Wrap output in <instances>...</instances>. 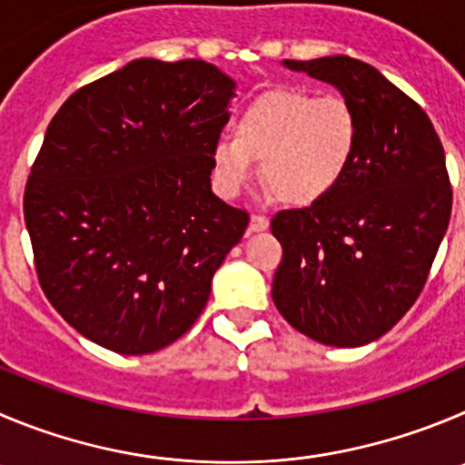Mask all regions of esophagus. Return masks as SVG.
<instances>
[{
    "instance_id": "34e87169",
    "label": "esophagus",
    "mask_w": 465,
    "mask_h": 465,
    "mask_svg": "<svg viewBox=\"0 0 465 465\" xmlns=\"http://www.w3.org/2000/svg\"><path fill=\"white\" fill-rule=\"evenodd\" d=\"M268 224H271V223H268L266 215H252V218H250V227H247V229H250L252 233L266 232Z\"/></svg>"
}]
</instances>
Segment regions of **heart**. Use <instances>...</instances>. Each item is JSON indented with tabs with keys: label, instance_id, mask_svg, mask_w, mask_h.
<instances>
[{
	"label": "heart",
	"instance_id": "b5f03b06",
	"mask_svg": "<svg viewBox=\"0 0 465 465\" xmlns=\"http://www.w3.org/2000/svg\"><path fill=\"white\" fill-rule=\"evenodd\" d=\"M233 140L213 146V183L236 197L259 160L263 183L286 206H314L331 197L353 167L360 121L335 94L272 89L247 103L233 119Z\"/></svg>",
	"mask_w": 465,
	"mask_h": 465
}]
</instances>
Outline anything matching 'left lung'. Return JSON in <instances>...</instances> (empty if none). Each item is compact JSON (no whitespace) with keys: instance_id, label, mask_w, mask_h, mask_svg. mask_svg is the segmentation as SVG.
Segmentation results:
<instances>
[{"instance_id":"obj_1","label":"left lung","mask_w":465,"mask_h":465,"mask_svg":"<svg viewBox=\"0 0 465 465\" xmlns=\"http://www.w3.org/2000/svg\"><path fill=\"white\" fill-rule=\"evenodd\" d=\"M282 64L341 91L360 146L331 197L272 218L282 245L272 302L319 344H370L418 301L448 232L445 151L422 107L370 64L344 54Z\"/></svg>"}]
</instances>
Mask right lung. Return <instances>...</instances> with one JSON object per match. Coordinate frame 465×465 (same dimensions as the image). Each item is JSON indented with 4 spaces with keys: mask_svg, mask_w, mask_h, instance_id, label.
Segmentation results:
<instances>
[{
    "mask_svg": "<svg viewBox=\"0 0 465 465\" xmlns=\"http://www.w3.org/2000/svg\"><path fill=\"white\" fill-rule=\"evenodd\" d=\"M236 82L202 59H134L82 86L45 130L25 224L43 293L121 355L193 328L250 215L211 190Z\"/></svg>",
    "mask_w": 465,
    "mask_h": 465,
    "instance_id": "obj_1",
    "label": "right lung"
}]
</instances>
